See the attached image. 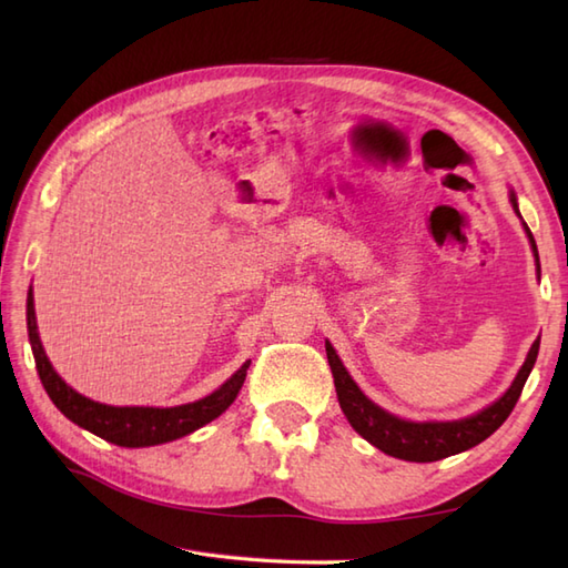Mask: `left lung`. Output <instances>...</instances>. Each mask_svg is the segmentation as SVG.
<instances>
[{
    "instance_id": "left-lung-1",
    "label": "left lung",
    "mask_w": 568,
    "mask_h": 568,
    "mask_svg": "<svg viewBox=\"0 0 568 568\" xmlns=\"http://www.w3.org/2000/svg\"><path fill=\"white\" fill-rule=\"evenodd\" d=\"M510 202H513V210L520 214L513 190H510ZM525 232L529 236V244H532L535 258H537V273H539V253H537L535 236L529 232L527 224H525ZM324 346H327V358H329V368L336 385V397H339V405L344 409L346 419L352 422V427L383 454L405 458V462H417V464L439 462V458L462 454L470 449V446L488 439L490 434L510 417L513 407L517 405V400H520L527 376L532 373L537 354H539V339H537L532 348H529L525 364L520 373L515 376L508 393H505L500 400L480 409V413L464 419H454V422H409V419H400L390 413H385L383 407L371 403L368 397L361 393L354 378L348 376V371L344 368L342 358L336 356L334 346L329 342Z\"/></svg>"
}]
</instances>
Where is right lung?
Wrapping results in <instances>:
<instances>
[{
  "mask_svg": "<svg viewBox=\"0 0 568 568\" xmlns=\"http://www.w3.org/2000/svg\"><path fill=\"white\" fill-rule=\"evenodd\" d=\"M27 327H29V342L36 358V371L43 388L51 397L53 405L63 413L70 422L78 427L88 429L98 437L112 442L116 446H155L185 437V434L195 432L207 425V422L220 417L224 409L234 403L241 385L246 381V368L251 361H246L232 378H229L222 388H216L212 395L202 397L197 403L178 405V407H114L94 403L90 397L72 390L70 385L53 371L51 361H48L41 339L39 327H36V310H33V295L29 291L27 297Z\"/></svg>",
  "mask_w": 568,
  "mask_h": 568,
  "instance_id": "1",
  "label": "right lung"
}]
</instances>
